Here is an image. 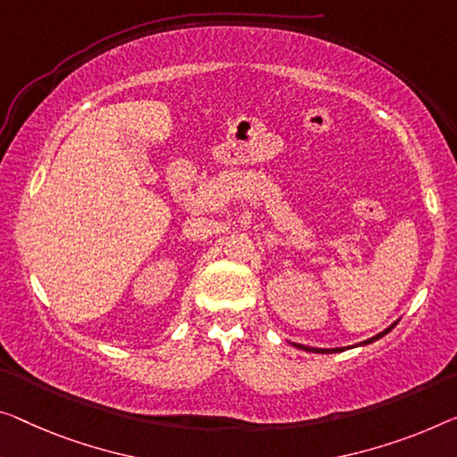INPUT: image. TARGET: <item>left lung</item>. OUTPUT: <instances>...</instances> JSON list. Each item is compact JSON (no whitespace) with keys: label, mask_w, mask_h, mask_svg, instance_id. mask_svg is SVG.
<instances>
[{"label":"left lung","mask_w":457,"mask_h":457,"mask_svg":"<svg viewBox=\"0 0 457 457\" xmlns=\"http://www.w3.org/2000/svg\"><path fill=\"white\" fill-rule=\"evenodd\" d=\"M396 324H398V320H396V322H394V324L387 326L386 330H381L379 335L371 337V338H367V340H363V343H359V345H355V346H365V345H371V343H376V340H379L381 337H386L387 332H390V330H392L394 326H396ZM289 343H291V340H289ZM291 345H294L295 349H302V351H308V353H322V355H324V353H343V351H346V349H353V346H338V349H318V346H308V345H299V343H291Z\"/></svg>","instance_id":"obj_1"}]
</instances>
